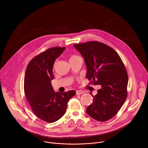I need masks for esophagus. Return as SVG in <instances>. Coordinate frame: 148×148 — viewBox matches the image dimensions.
<instances>
[{
  "mask_svg": "<svg viewBox=\"0 0 148 148\" xmlns=\"http://www.w3.org/2000/svg\"><path fill=\"white\" fill-rule=\"evenodd\" d=\"M84 93V92L83 91H81V90H77L76 91V95H80V94H83Z\"/></svg>",
  "mask_w": 148,
  "mask_h": 148,
  "instance_id": "esophagus-1",
  "label": "esophagus"
}]
</instances>
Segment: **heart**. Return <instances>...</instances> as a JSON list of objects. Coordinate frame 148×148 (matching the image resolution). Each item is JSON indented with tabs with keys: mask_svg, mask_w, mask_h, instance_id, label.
<instances>
[{
	"mask_svg": "<svg viewBox=\"0 0 148 148\" xmlns=\"http://www.w3.org/2000/svg\"><path fill=\"white\" fill-rule=\"evenodd\" d=\"M79 57V56H77V55H75V54H72V55H71V57H70V58H69V61L71 60H72V59H73V58H76V57Z\"/></svg>",
	"mask_w": 148,
	"mask_h": 148,
	"instance_id": "b5f03b06",
	"label": "heart"
}]
</instances>
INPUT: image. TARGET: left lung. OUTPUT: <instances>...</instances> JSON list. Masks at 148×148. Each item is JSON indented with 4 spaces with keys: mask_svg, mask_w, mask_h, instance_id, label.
I'll use <instances>...</instances> for the list:
<instances>
[{
    "mask_svg": "<svg viewBox=\"0 0 148 148\" xmlns=\"http://www.w3.org/2000/svg\"><path fill=\"white\" fill-rule=\"evenodd\" d=\"M84 57L90 84L101 88L87 108V113L94 119L105 122L114 117L127 96L128 76L117 52L98 41L74 44Z\"/></svg>",
    "mask_w": 148,
    "mask_h": 148,
    "instance_id": "1",
    "label": "left lung"
}]
</instances>
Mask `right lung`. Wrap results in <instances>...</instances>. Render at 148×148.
Here are the masks:
<instances>
[{"mask_svg":"<svg viewBox=\"0 0 148 148\" xmlns=\"http://www.w3.org/2000/svg\"><path fill=\"white\" fill-rule=\"evenodd\" d=\"M65 47H53L34 57L29 63L24 79V92L33 112L42 121L53 123L65 113L73 90L55 92L51 84L56 59Z\"/></svg>","mask_w":148,"mask_h":148,"instance_id":"add662e5","label":"right lung"}]
</instances>
